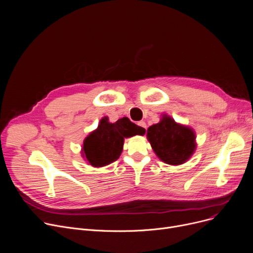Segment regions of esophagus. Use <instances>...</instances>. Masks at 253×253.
Instances as JSON below:
<instances>
[{
    "label": "esophagus",
    "instance_id": "obj_1",
    "mask_svg": "<svg viewBox=\"0 0 253 253\" xmlns=\"http://www.w3.org/2000/svg\"><path fill=\"white\" fill-rule=\"evenodd\" d=\"M143 130H145L146 129V124L145 123H144V122H139L138 124H137Z\"/></svg>",
    "mask_w": 253,
    "mask_h": 253
}]
</instances>
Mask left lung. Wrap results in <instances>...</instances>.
I'll return each instance as SVG.
<instances>
[{
  "label": "left lung",
  "instance_id": "1",
  "mask_svg": "<svg viewBox=\"0 0 253 253\" xmlns=\"http://www.w3.org/2000/svg\"><path fill=\"white\" fill-rule=\"evenodd\" d=\"M147 139L155 154L169 165L185 163L196 149L194 130L176 124L167 115L159 124L148 127Z\"/></svg>",
  "mask_w": 253,
  "mask_h": 253
}]
</instances>
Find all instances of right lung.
Instances as JSON below:
<instances>
[{"mask_svg":"<svg viewBox=\"0 0 253 253\" xmlns=\"http://www.w3.org/2000/svg\"><path fill=\"white\" fill-rule=\"evenodd\" d=\"M139 126L131 123L127 117L110 124L103 118L98 128L85 138L83 143V156L93 167H104L115 162L122 154L125 138L144 135Z\"/></svg>","mask_w":253,"mask_h":253,"instance_id":"add662e5","label":"right lung"}]
</instances>
